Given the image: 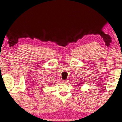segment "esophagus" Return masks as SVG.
Returning a JSON list of instances; mask_svg holds the SVG:
<instances>
[{
	"instance_id": "obj_1",
	"label": "esophagus",
	"mask_w": 122,
	"mask_h": 122,
	"mask_svg": "<svg viewBox=\"0 0 122 122\" xmlns=\"http://www.w3.org/2000/svg\"><path fill=\"white\" fill-rule=\"evenodd\" d=\"M62 81H63V83H67V82H68V80H63Z\"/></svg>"
}]
</instances>
